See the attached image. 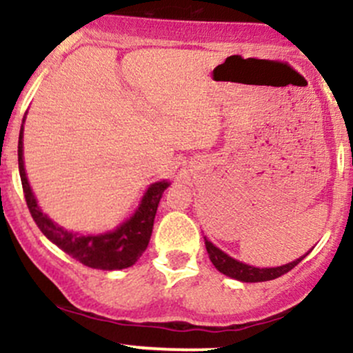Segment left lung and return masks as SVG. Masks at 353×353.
I'll list each match as a JSON object with an SVG mask.
<instances>
[{"label": "left lung", "instance_id": "obj_1", "mask_svg": "<svg viewBox=\"0 0 353 353\" xmlns=\"http://www.w3.org/2000/svg\"><path fill=\"white\" fill-rule=\"evenodd\" d=\"M205 247H207L208 256L212 260V263L215 265V268L219 272L223 273V275L232 276V279L240 280V282H267V280H273L282 276L283 273L290 272L292 268L296 267L305 256H300V259L294 260V262L282 265V267H273V268H259V267H252V265H247L243 262H239V260L232 259V256L227 255L225 252H221L219 247L212 243V241L207 240L205 236Z\"/></svg>", "mask_w": 353, "mask_h": 353}]
</instances>
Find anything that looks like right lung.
I'll return each mask as SVG.
<instances>
[{"label":"right lung","mask_w":353,"mask_h":353,"mask_svg":"<svg viewBox=\"0 0 353 353\" xmlns=\"http://www.w3.org/2000/svg\"><path fill=\"white\" fill-rule=\"evenodd\" d=\"M23 123H25V118H23ZM18 166L26 205L34 223L38 225L46 239L53 241L57 247L73 256L74 260L90 268H98V270H121V268L132 267L140 259L141 253L146 250L150 236H152L158 203L170 185L166 180L150 185L133 216H130V220L117 227V230L101 233V235L85 236L59 227L38 207L37 198L28 183L25 163H23V126L19 130L18 140Z\"/></svg>","instance_id":"1"}]
</instances>
